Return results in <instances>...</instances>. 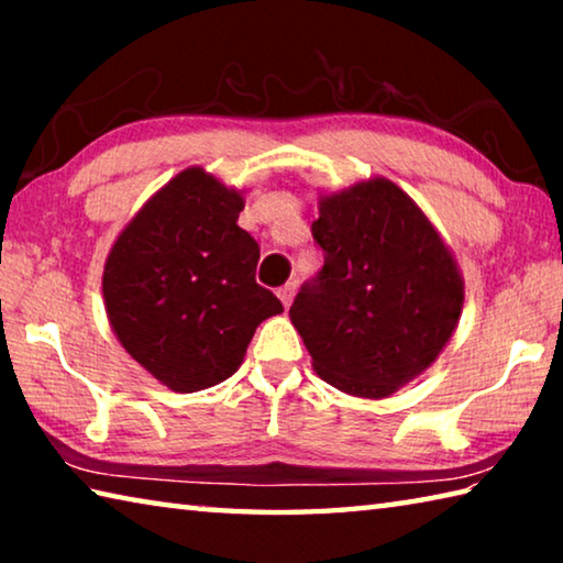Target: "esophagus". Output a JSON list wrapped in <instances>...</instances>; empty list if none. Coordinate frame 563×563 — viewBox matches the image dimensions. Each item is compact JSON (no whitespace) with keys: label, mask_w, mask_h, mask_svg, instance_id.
<instances>
[{"label":"esophagus","mask_w":563,"mask_h":563,"mask_svg":"<svg viewBox=\"0 0 563 563\" xmlns=\"http://www.w3.org/2000/svg\"><path fill=\"white\" fill-rule=\"evenodd\" d=\"M278 298H280V302H283V308L288 310L292 298H295V283H285L283 288H278Z\"/></svg>","instance_id":"esophagus-1"}]
</instances>
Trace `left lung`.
Instances as JSON below:
<instances>
[{
    "mask_svg": "<svg viewBox=\"0 0 563 563\" xmlns=\"http://www.w3.org/2000/svg\"><path fill=\"white\" fill-rule=\"evenodd\" d=\"M325 253L290 322L312 369L340 393L385 399L440 357L460 325L464 278L427 213L385 176L318 194Z\"/></svg>",
    "mask_w": 563,
    "mask_h": 563,
    "instance_id": "1",
    "label": "left lung"
}]
</instances>
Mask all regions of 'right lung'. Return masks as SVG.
<instances>
[{"mask_svg": "<svg viewBox=\"0 0 563 563\" xmlns=\"http://www.w3.org/2000/svg\"><path fill=\"white\" fill-rule=\"evenodd\" d=\"M243 194L203 166H188L139 208L103 263L113 335L180 395L231 377L255 328L283 312L255 283L261 247L238 225Z\"/></svg>", "mask_w": 563, "mask_h": 563, "instance_id": "add662e5", "label": "right lung"}]
</instances>
